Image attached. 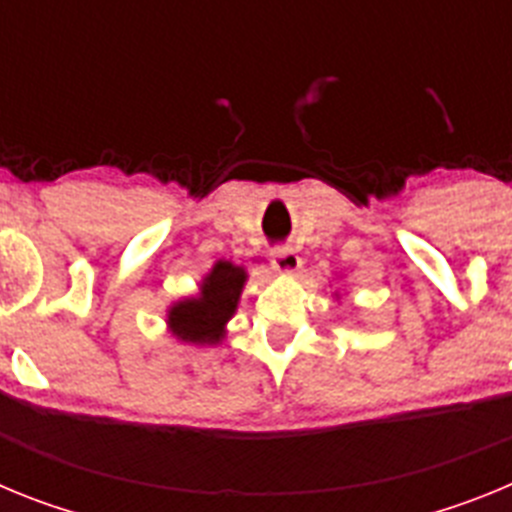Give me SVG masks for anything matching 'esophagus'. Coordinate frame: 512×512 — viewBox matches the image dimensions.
<instances>
[{
  "label": "esophagus",
  "mask_w": 512,
  "mask_h": 512,
  "mask_svg": "<svg viewBox=\"0 0 512 512\" xmlns=\"http://www.w3.org/2000/svg\"><path fill=\"white\" fill-rule=\"evenodd\" d=\"M271 266H274V271H279V274H295L302 266V259L297 256V251H292L289 246H279L271 251Z\"/></svg>",
  "instance_id": "1"
}]
</instances>
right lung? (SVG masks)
I'll return each instance as SVG.
<instances>
[{"label":"right lung","mask_w":512,"mask_h":512,"mask_svg":"<svg viewBox=\"0 0 512 512\" xmlns=\"http://www.w3.org/2000/svg\"><path fill=\"white\" fill-rule=\"evenodd\" d=\"M246 269L230 261H217L202 279L200 295L179 300L169 307V328L179 341L194 346L220 343L225 336V323L235 315L241 300Z\"/></svg>","instance_id":"1"}]
</instances>
